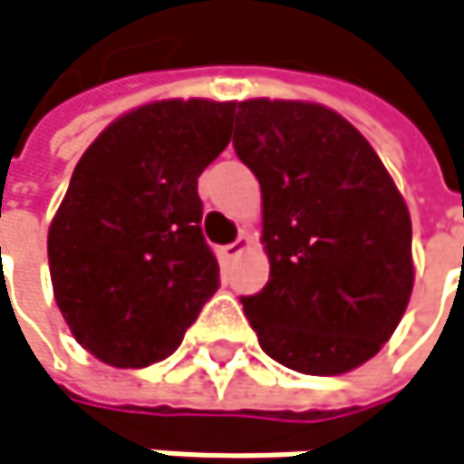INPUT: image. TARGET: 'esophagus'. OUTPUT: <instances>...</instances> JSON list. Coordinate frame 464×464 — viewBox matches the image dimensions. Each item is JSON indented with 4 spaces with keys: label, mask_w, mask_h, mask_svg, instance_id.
I'll return each instance as SVG.
<instances>
[{
    "label": "esophagus",
    "mask_w": 464,
    "mask_h": 464,
    "mask_svg": "<svg viewBox=\"0 0 464 464\" xmlns=\"http://www.w3.org/2000/svg\"><path fill=\"white\" fill-rule=\"evenodd\" d=\"M251 246V240L246 237V235H240L235 243H229V246H221V259H227V261H232V259H237L246 248Z\"/></svg>",
    "instance_id": "obj_1"
}]
</instances>
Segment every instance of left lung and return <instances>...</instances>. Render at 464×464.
I'll list each match as a JSON object with an SVG mask.
<instances>
[{"mask_svg":"<svg viewBox=\"0 0 464 464\" xmlns=\"http://www.w3.org/2000/svg\"><path fill=\"white\" fill-rule=\"evenodd\" d=\"M235 151L261 184L269 280L243 310L261 350L313 377L374 358L414 288L411 218L372 144L310 101L235 103Z\"/></svg>","mask_w":464,"mask_h":464,"instance_id":"obj_1","label":"left lung"}]
</instances>
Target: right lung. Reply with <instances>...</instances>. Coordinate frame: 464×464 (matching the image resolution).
<instances>
[{
    "instance_id": "obj_1",
    "label": "right lung",
    "mask_w": 464,
    "mask_h": 464,
    "mask_svg": "<svg viewBox=\"0 0 464 464\" xmlns=\"http://www.w3.org/2000/svg\"><path fill=\"white\" fill-rule=\"evenodd\" d=\"M232 117L235 101H154L114 120L80 157L47 259L58 310L98 361H165L216 294L198 179L229 144Z\"/></svg>"
}]
</instances>
